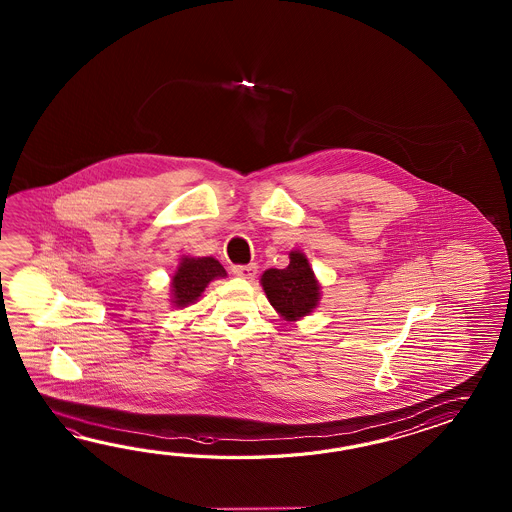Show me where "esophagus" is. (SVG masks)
Returning a JSON list of instances; mask_svg holds the SVG:
<instances>
[{"label":"esophagus","mask_w":512,"mask_h":512,"mask_svg":"<svg viewBox=\"0 0 512 512\" xmlns=\"http://www.w3.org/2000/svg\"><path fill=\"white\" fill-rule=\"evenodd\" d=\"M232 272H234L236 276H240V278L252 280V278L256 276V272H258V265H256V263H249V265H234V267H232Z\"/></svg>","instance_id":"1"}]
</instances>
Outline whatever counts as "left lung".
<instances>
[{
	"label": "left lung",
	"instance_id": "obj_1",
	"mask_svg": "<svg viewBox=\"0 0 512 512\" xmlns=\"http://www.w3.org/2000/svg\"><path fill=\"white\" fill-rule=\"evenodd\" d=\"M289 260L285 269L263 272L261 285L272 307L285 320H298L315 309L320 285L302 252H291Z\"/></svg>",
	"mask_w": 512,
	"mask_h": 512
}]
</instances>
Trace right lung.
<instances>
[{
    "instance_id": "add662e5",
    "label": "right lung",
    "mask_w": 512,
    "mask_h": 512,
    "mask_svg": "<svg viewBox=\"0 0 512 512\" xmlns=\"http://www.w3.org/2000/svg\"><path fill=\"white\" fill-rule=\"evenodd\" d=\"M223 276H227V272L214 258H183L172 282L174 304L177 307L194 304L208 283Z\"/></svg>"
}]
</instances>
